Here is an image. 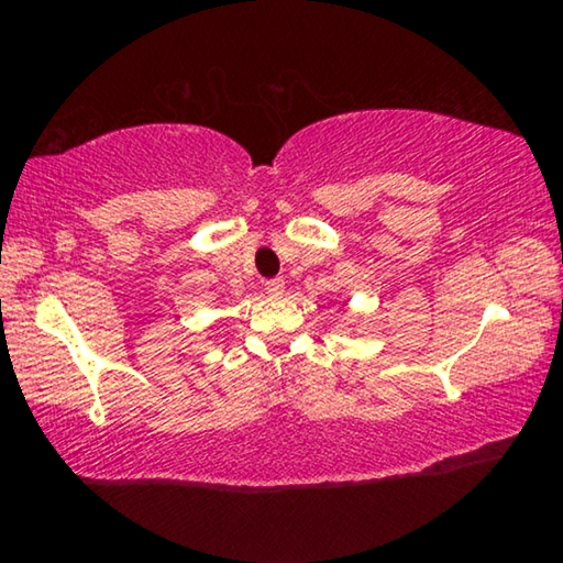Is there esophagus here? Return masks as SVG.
Wrapping results in <instances>:
<instances>
[{
    "mask_svg": "<svg viewBox=\"0 0 563 563\" xmlns=\"http://www.w3.org/2000/svg\"><path fill=\"white\" fill-rule=\"evenodd\" d=\"M283 290H285V280L283 278L265 280V292H268V295H283Z\"/></svg>",
    "mask_w": 563,
    "mask_h": 563,
    "instance_id": "34e87169",
    "label": "esophagus"
}]
</instances>
